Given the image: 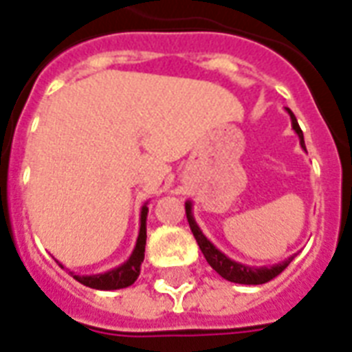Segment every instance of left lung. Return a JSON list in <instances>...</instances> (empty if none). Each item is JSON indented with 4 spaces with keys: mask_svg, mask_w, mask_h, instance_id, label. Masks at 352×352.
Returning a JSON list of instances; mask_svg holds the SVG:
<instances>
[{
    "mask_svg": "<svg viewBox=\"0 0 352 352\" xmlns=\"http://www.w3.org/2000/svg\"><path fill=\"white\" fill-rule=\"evenodd\" d=\"M292 118V127L294 131L297 133L299 136V142H301V147L307 151V147H305V138H302V131L299 127V123L295 120L294 112L286 109ZM186 206V218H188V223H190V229L194 232L195 240H197V245H199L201 253L205 254L206 262L210 264V267L214 270L216 273H219L221 277L230 280V283H236V284H264V283H270L272 278H275L278 273H283L288 264L294 260V256H288L286 260L283 262H278V264H273V265H248V264H241V262H236V260L229 258L227 254L221 253L214 243H212L205 234H203V230L199 229V225L195 223V218H194V212H192V201H186L184 203Z\"/></svg>",
    "mask_w": 352,
    "mask_h": 352,
    "instance_id": "8db88e82",
    "label": "left lung"
}]
</instances>
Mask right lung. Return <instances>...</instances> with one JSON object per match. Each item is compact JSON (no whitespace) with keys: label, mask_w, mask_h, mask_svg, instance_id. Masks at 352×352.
<instances>
[{"label":"right lung","mask_w":352,"mask_h":352,"mask_svg":"<svg viewBox=\"0 0 352 352\" xmlns=\"http://www.w3.org/2000/svg\"><path fill=\"white\" fill-rule=\"evenodd\" d=\"M146 219H147V203L142 206L140 214V232H138V238H136V245H134L133 253L129 256L122 265H118L111 272L98 273V275H74L75 280H79L80 284H85L88 288L94 289H120L127 288L131 284H134V280L140 275L142 262H144V253H146ZM60 267H64L60 262H58Z\"/></svg>","instance_id":"1"}]
</instances>
